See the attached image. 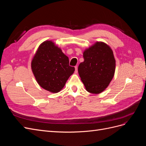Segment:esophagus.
<instances>
[{
    "label": "esophagus",
    "instance_id": "34e87169",
    "mask_svg": "<svg viewBox=\"0 0 146 146\" xmlns=\"http://www.w3.org/2000/svg\"><path fill=\"white\" fill-rule=\"evenodd\" d=\"M75 72H76V73L78 72V68H77V66H76V67H75Z\"/></svg>",
    "mask_w": 146,
    "mask_h": 146
}]
</instances>
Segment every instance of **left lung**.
Instances as JSON below:
<instances>
[{
	"label": "left lung",
	"mask_w": 146,
	"mask_h": 146,
	"mask_svg": "<svg viewBox=\"0 0 146 146\" xmlns=\"http://www.w3.org/2000/svg\"><path fill=\"white\" fill-rule=\"evenodd\" d=\"M84 61L78 72L88 92L99 94L108 87L114 77L116 61L107 44L97 42L83 52Z\"/></svg>",
	"instance_id": "1"
}]
</instances>
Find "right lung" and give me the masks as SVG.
I'll use <instances>...</instances> for the list:
<instances>
[{"label": "right lung", "instance_id": "1", "mask_svg": "<svg viewBox=\"0 0 146 146\" xmlns=\"http://www.w3.org/2000/svg\"><path fill=\"white\" fill-rule=\"evenodd\" d=\"M68 57L52 41L43 42L39 46L32 61V69L38 83L51 92L63 89L66 81L74 73Z\"/></svg>", "mask_w": 146, "mask_h": 146}]
</instances>
